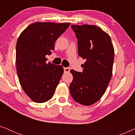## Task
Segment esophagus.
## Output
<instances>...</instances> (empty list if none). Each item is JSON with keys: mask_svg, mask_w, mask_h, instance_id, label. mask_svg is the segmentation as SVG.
Listing matches in <instances>:
<instances>
[{"mask_svg": "<svg viewBox=\"0 0 135 135\" xmlns=\"http://www.w3.org/2000/svg\"><path fill=\"white\" fill-rule=\"evenodd\" d=\"M70 69L69 68H64V73H69Z\"/></svg>", "mask_w": 135, "mask_h": 135, "instance_id": "obj_1", "label": "esophagus"}]
</instances>
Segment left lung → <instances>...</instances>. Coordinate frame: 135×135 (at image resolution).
Wrapping results in <instances>:
<instances>
[{
  "label": "left lung",
  "mask_w": 135,
  "mask_h": 135,
  "mask_svg": "<svg viewBox=\"0 0 135 135\" xmlns=\"http://www.w3.org/2000/svg\"><path fill=\"white\" fill-rule=\"evenodd\" d=\"M78 38L79 56L86 61L82 72L71 69L69 86L73 98L90 106L101 99L111 79L114 49L108 33L95 25H71Z\"/></svg>",
  "instance_id": "obj_1"
}]
</instances>
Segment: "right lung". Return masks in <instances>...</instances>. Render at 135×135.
I'll use <instances>...</instances> for the list:
<instances>
[{
  "label": "right lung",
  "instance_id": "add662e5",
  "mask_svg": "<svg viewBox=\"0 0 135 135\" xmlns=\"http://www.w3.org/2000/svg\"><path fill=\"white\" fill-rule=\"evenodd\" d=\"M71 25L36 22L23 31L16 42V71L24 91L33 101L42 103L52 98L60 82L63 67L49 62L55 42Z\"/></svg>",
  "mask_w": 135,
  "mask_h": 135
}]
</instances>
